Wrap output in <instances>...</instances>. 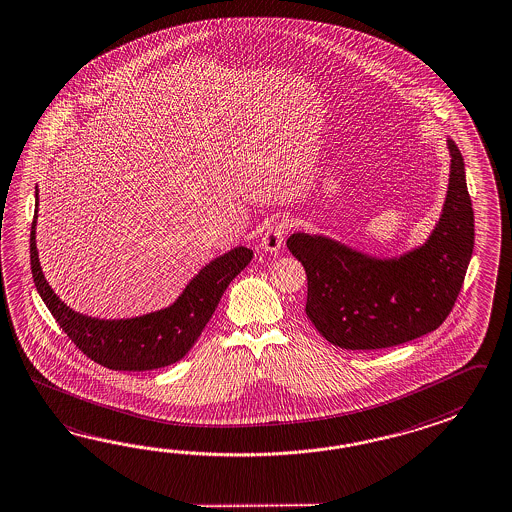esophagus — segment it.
Instances as JSON below:
<instances>
[{"label": "esophagus", "instance_id": "obj_1", "mask_svg": "<svg viewBox=\"0 0 512 512\" xmlns=\"http://www.w3.org/2000/svg\"><path fill=\"white\" fill-rule=\"evenodd\" d=\"M286 222L284 220H279V222H275L273 226L266 229V233H264V237H262V250L270 251V253H277V251L281 250V246H283L284 235H286Z\"/></svg>", "mask_w": 512, "mask_h": 512}]
</instances>
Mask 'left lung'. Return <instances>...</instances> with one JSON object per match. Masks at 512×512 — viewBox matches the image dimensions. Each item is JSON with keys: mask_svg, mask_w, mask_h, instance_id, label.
<instances>
[{"mask_svg": "<svg viewBox=\"0 0 512 512\" xmlns=\"http://www.w3.org/2000/svg\"><path fill=\"white\" fill-rule=\"evenodd\" d=\"M443 213L426 242L400 257H373L325 235L294 233L288 250L307 272L308 319L332 345L375 351L421 338L448 318L474 251L465 161L448 137Z\"/></svg>", "mask_w": 512, "mask_h": 512, "instance_id": "obj_1", "label": "left lung"}]
</instances>
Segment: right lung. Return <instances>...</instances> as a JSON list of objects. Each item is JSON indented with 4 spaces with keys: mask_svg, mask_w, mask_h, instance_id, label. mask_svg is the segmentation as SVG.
I'll return each mask as SVG.
<instances>
[{
    "mask_svg": "<svg viewBox=\"0 0 512 512\" xmlns=\"http://www.w3.org/2000/svg\"><path fill=\"white\" fill-rule=\"evenodd\" d=\"M36 216L38 187L31 226V272L38 294L69 340L93 362L115 371H150L182 360L213 316L229 283L253 259L250 248L237 246L205 264L167 308L137 318H91L60 301L47 283L36 250Z\"/></svg>",
    "mask_w": 512,
    "mask_h": 512,
    "instance_id": "add662e5",
    "label": "right lung"
}]
</instances>
